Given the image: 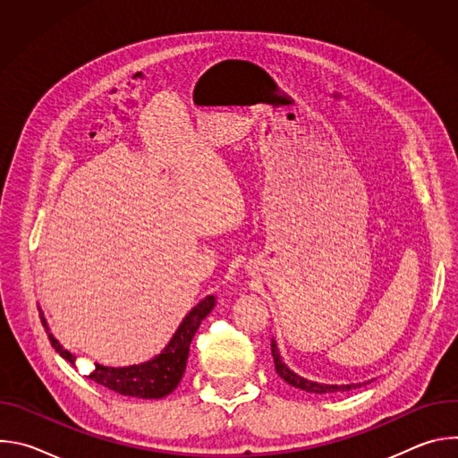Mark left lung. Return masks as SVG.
I'll list each match as a JSON object with an SVG mask.
<instances>
[{"label":"left lung","mask_w":458,"mask_h":458,"mask_svg":"<svg viewBox=\"0 0 458 458\" xmlns=\"http://www.w3.org/2000/svg\"><path fill=\"white\" fill-rule=\"evenodd\" d=\"M272 357H274V364H276V371L277 375L288 382L290 386L293 387H299L302 391H308V394H341V391H350V389H355V387H360L362 384H320V382H313V380H308L301 375H297L295 371H292L281 359L279 352H277V344L276 341H272Z\"/></svg>","instance_id":"8db88e82"}]
</instances>
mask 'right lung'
Returning a JSON list of instances; mask_svg holds the SVG:
<instances>
[{"mask_svg":"<svg viewBox=\"0 0 458 458\" xmlns=\"http://www.w3.org/2000/svg\"><path fill=\"white\" fill-rule=\"evenodd\" d=\"M214 306H216L214 295L205 297L198 306H193L179 324L177 332L174 334L166 348L154 359L141 364L124 366V368H108V366L96 364V369H92L89 378L126 397H138V399L166 397L181 382L186 368V360H188L190 343L195 332H198L201 320L214 310ZM41 322L45 326V330L48 332L52 348L63 359H67L71 364H74L76 355L71 353L69 350H64L59 344V341L50 334V328L43 313H41Z\"/></svg>","mask_w":458,"mask_h":458,"instance_id":"add662e5","label":"right lung"}]
</instances>
